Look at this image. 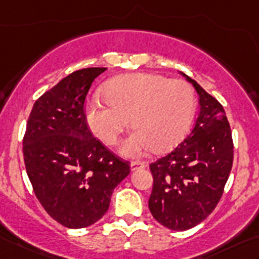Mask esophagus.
Listing matches in <instances>:
<instances>
[{
  "label": "esophagus",
  "mask_w": 259,
  "mask_h": 259,
  "mask_svg": "<svg viewBox=\"0 0 259 259\" xmlns=\"http://www.w3.org/2000/svg\"><path fill=\"white\" fill-rule=\"evenodd\" d=\"M145 167H146L145 162H141V161H132V162H131V169H132V170L145 168Z\"/></svg>",
  "instance_id": "esophagus-1"
}]
</instances>
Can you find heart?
Segmentation results:
<instances>
[{
	"instance_id": "obj_1",
	"label": "heart",
	"mask_w": 259,
	"mask_h": 259,
	"mask_svg": "<svg viewBox=\"0 0 259 259\" xmlns=\"http://www.w3.org/2000/svg\"><path fill=\"white\" fill-rule=\"evenodd\" d=\"M105 96L87 101V123L102 142L113 146L131 118L136 130L121 148L128 157L175 147L187 133L196 110L189 83L158 74H122L106 84Z\"/></svg>"
}]
</instances>
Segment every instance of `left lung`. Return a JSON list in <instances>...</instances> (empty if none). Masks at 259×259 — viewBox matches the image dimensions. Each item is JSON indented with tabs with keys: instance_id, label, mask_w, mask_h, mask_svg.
<instances>
[{
	"instance_id": "left-lung-1",
	"label": "left lung",
	"mask_w": 259,
	"mask_h": 259,
	"mask_svg": "<svg viewBox=\"0 0 259 259\" xmlns=\"http://www.w3.org/2000/svg\"><path fill=\"white\" fill-rule=\"evenodd\" d=\"M199 96L193 130L172 152L149 164L148 207L157 222L186 231L206 220L223 194L233 163V140L223 106L182 73Z\"/></svg>"
}]
</instances>
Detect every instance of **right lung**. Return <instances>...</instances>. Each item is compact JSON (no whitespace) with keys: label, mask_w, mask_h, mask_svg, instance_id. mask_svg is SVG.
<instances>
[{"label":"right lung","mask_w":259,"mask_h":259,"mask_svg":"<svg viewBox=\"0 0 259 259\" xmlns=\"http://www.w3.org/2000/svg\"><path fill=\"white\" fill-rule=\"evenodd\" d=\"M107 68H82L61 79L34 102L23 136V159L37 199L68 228H84L103 217L113 189L130 173L93 137L84 101L96 77Z\"/></svg>","instance_id":"right-lung-1"}]
</instances>
